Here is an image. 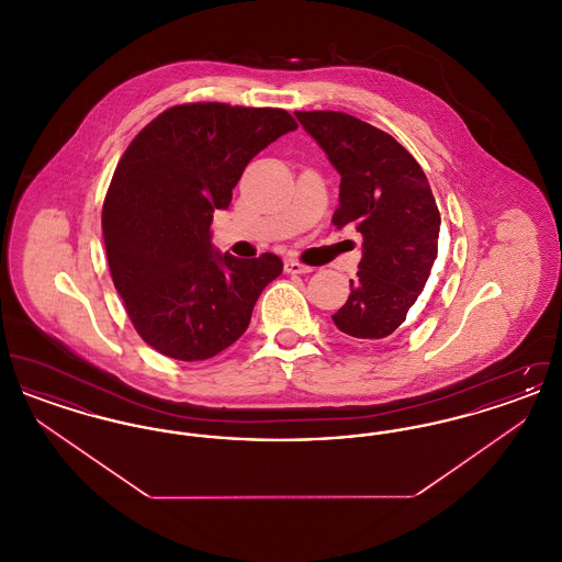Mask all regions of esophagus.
Here are the masks:
<instances>
[{
  "label": "esophagus",
  "mask_w": 562,
  "mask_h": 562,
  "mask_svg": "<svg viewBox=\"0 0 562 562\" xmlns=\"http://www.w3.org/2000/svg\"><path fill=\"white\" fill-rule=\"evenodd\" d=\"M284 271H286V273H310V271H314V268L303 266V263H299V261H294V259H286V261H284Z\"/></svg>",
  "instance_id": "obj_1"
}]
</instances>
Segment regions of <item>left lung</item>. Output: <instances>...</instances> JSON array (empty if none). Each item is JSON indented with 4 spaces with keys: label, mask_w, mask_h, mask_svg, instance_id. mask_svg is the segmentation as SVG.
I'll list each match as a JSON object with an SVG mask.
<instances>
[{
    "label": "left lung",
    "mask_w": 562,
    "mask_h": 562,
    "mask_svg": "<svg viewBox=\"0 0 562 562\" xmlns=\"http://www.w3.org/2000/svg\"><path fill=\"white\" fill-rule=\"evenodd\" d=\"M341 175L337 229L362 236V259L335 326L356 341L390 337L428 282L440 213L428 177L401 143L339 111H294Z\"/></svg>",
    "instance_id": "left-lung-1"
}]
</instances>
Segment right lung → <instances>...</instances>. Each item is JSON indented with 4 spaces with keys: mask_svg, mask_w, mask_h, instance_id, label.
Masks as SVG:
<instances>
[{
    "mask_svg": "<svg viewBox=\"0 0 562 562\" xmlns=\"http://www.w3.org/2000/svg\"><path fill=\"white\" fill-rule=\"evenodd\" d=\"M294 128L284 109L177 105L124 151L103 204L109 269L136 333L164 356L193 362L236 344L282 273L271 252H218L211 223L246 164Z\"/></svg>",
    "mask_w": 562,
    "mask_h": 562,
    "instance_id": "right-lung-1",
    "label": "right lung"
}]
</instances>
